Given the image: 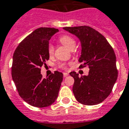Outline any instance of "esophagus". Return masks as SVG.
<instances>
[{
	"label": "esophagus",
	"instance_id": "esophagus-1",
	"mask_svg": "<svg viewBox=\"0 0 129 129\" xmlns=\"http://www.w3.org/2000/svg\"><path fill=\"white\" fill-rule=\"evenodd\" d=\"M67 76H69V74H68V73H67V72H64L63 73L64 77H67Z\"/></svg>",
	"mask_w": 129,
	"mask_h": 129
}]
</instances>
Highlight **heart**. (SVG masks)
<instances>
[{
  "label": "heart",
  "mask_w": 129,
  "mask_h": 129,
  "mask_svg": "<svg viewBox=\"0 0 129 129\" xmlns=\"http://www.w3.org/2000/svg\"><path fill=\"white\" fill-rule=\"evenodd\" d=\"M59 41L63 45L67 47L69 49H71V48L74 47L75 45V41L74 39L68 35H64L59 38ZM48 53L50 55H52L54 53V47L52 44H49L48 45ZM64 67V65H62Z\"/></svg>",
  "instance_id": "1"
}]
</instances>
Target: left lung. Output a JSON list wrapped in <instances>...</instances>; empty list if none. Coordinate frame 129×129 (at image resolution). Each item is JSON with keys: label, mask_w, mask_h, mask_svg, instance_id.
Returning a JSON list of instances; mask_svg holds the SVG:
<instances>
[{"label": "left lung", "mask_w": 129, "mask_h": 129, "mask_svg": "<svg viewBox=\"0 0 129 129\" xmlns=\"http://www.w3.org/2000/svg\"><path fill=\"white\" fill-rule=\"evenodd\" d=\"M76 36L81 43V55L78 59L90 69L87 76H79L70 72L74 78L72 91L78 102L86 105L100 104L111 93L117 79L116 56L112 47L104 36L89 26L63 27Z\"/></svg>", "instance_id": "left-lung-1"}]
</instances>
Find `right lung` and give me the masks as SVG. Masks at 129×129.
<instances>
[{"instance_id":"1","label":"right lung","mask_w":129,"mask_h":129,"mask_svg":"<svg viewBox=\"0 0 129 129\" xmlns=\"http://www.w3.org/2000/svg\"><path fill=\"white\" fill-rule=\"evenodd\" d=\"M58 29L40 27L27 36L18 45L13 55L12 77L19 95L36 107L53 104L58 97L63 74L55 71L43 78L41 67L49 58L48 45Z\"/></svg>"}]
</instances>
